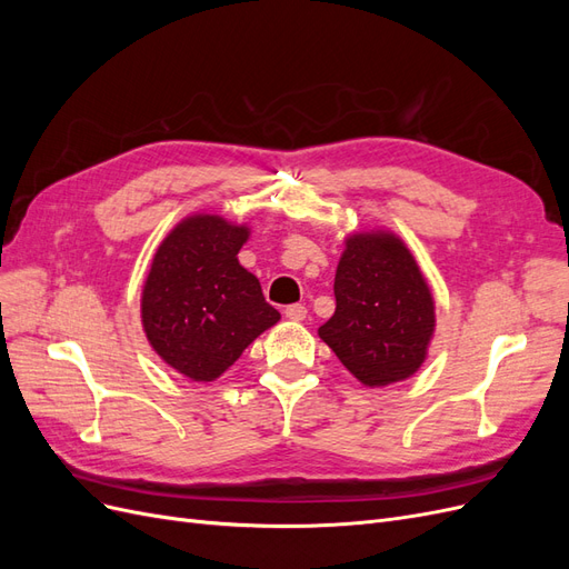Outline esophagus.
Returning a JSON list of instances; mask_svg holds the SVG:
<instances>
[{
  "label": "esophagus",
  "instance_id": "obj_1",
  "mask_svg": "<svg viewBox=\"0 0 569 569\" xmlns=\"http://www.w3.org/2000/svg\"><path fill=\"white\" fill-rule=\"evenodd\" d=\"M306 306L303 303H291V306H287L284 308V316L289 318V320H295V322H299V320H303L306 318Z\"/></svg>",
  "mask_w": 569,
  "mask_h": 569
}]
</instances>
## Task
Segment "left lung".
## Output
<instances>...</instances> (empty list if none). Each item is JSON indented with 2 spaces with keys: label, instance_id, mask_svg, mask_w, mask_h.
Here are the masks:
<instances>
[{
  "label": "left lung",
  "instance_id": "left-lung-1",
  "mask_svg": "<svg viewBox=\"0 0 569 569\" xmlns=\"http://www.w3.org/2000/svg\"><path fill=\"white\" fill-rule=\"evenodd\" d=\"M335 299V316L318 335L360 382L385 387L422 366L435 332V301L399 237H349L337 266Z\"/></svg>",
  "mask_w": 569,
  "mask_h": 569
}]
</instances>
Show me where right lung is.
<instances>
[{"mask_svg":"<svg viewBox=\"0 0 569 569\" xmlns=\"http://www.w3.org/2000/svg\"><path fill=\"white\" fill-rule=\"evenodd\" d=\"M247 228L218 216L182 220L159 247L142 291L147 339L170 368L211 382L280 320L237 261Z\"/></svg>","mask_w":569,"mask_h":569,"instance_id":"1","label":"right lung"}]
</instances>
